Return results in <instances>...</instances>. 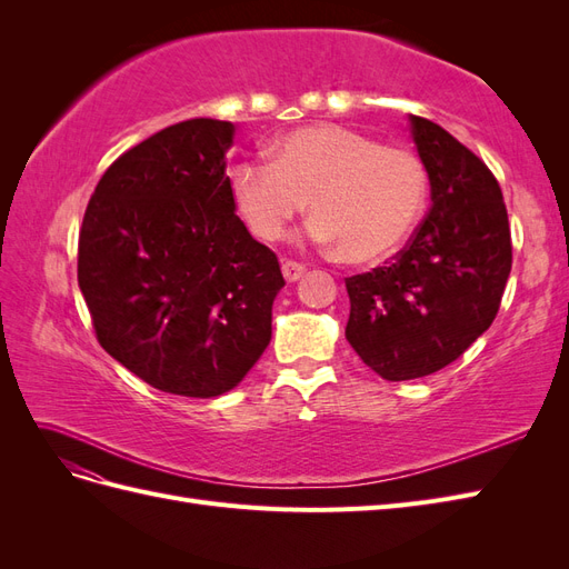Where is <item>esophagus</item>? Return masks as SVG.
Here are the masks:
<instances>
[{
	"label": "esophagus",
	"mask_w": 569,
	"mask_h": 569,
	"mask_svg": "<svg viewBox=\"0 0 569 569\" xmlns=\"http://www.w3.org/2000/svg\"><path fill=\"white\" fill-rule=\"evenodd\" d=\"M303 272H306V266H303V263L282 261V274H284L287 282H297Z\"/></svg>",
	"instance_id": "obj_1"
}]
</instances>
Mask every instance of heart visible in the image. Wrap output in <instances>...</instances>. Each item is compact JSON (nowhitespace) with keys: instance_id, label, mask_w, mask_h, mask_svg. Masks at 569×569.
Returning <instances> with one entry per match:
<instances>
[{"instance_id":"heart-1","label":"heart","mask_w":569,"mask_h":569,"mask_svg":"<svg viewBox=\"0 0 569 569\" xmlns=\"http://www.w3.org/2000/svg\"><path fill=\"white\" fill-rule=\"evenodd\" d=\"M232 192L263 242L282 239L311 201L316 242L339 249L351 263H377L418 228L429 178L410 147L320 123L284 134L272 159L239 161Z\"/></svg>"}]
</instances>
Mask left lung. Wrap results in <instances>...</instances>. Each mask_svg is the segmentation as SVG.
Wrapping results in <instances>:
<instances>
[{"label":"left lung","instance_id":"left-lung-1","mask_svg":"<svg viewBox=\"0 0 569 569\" xmlns=\"http://www.w3.org/2000/svg\"><path fill=\"white\" fill-rule=\"evenodd\" d=\"M432 209L387 266L351 274L347 339L382 380L432 375L489 330L512 266L501 187L487 163L432 120L410 116Z\"/></svg>","mask_w":569,"mask_h":569}]
</instances>
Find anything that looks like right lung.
<instances>
[{"mask_svg": "<svg viewBox=\"0 0 569 569\" xmlns=\"http://www.w3.org/2000/svg\"><path fill=\"white\" fill-rule=\"evenodd\" d=\"M234 126L192 118L128 149L84 209L78 284L97 341L153 389L211 399L272 335L278 256L234 213Z\"/></svg>", "mask_w": 569, "mask_h": 569, "instance_id": "add662e5", "label": "right lung"}]
</instances>
